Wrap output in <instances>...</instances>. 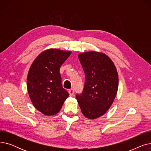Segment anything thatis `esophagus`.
<instances>
[{"label":"esophagus","mask_w":151,"mask_h":151,"mask_svg":"<svg viewBox=\"0 0 151 151\" xmlns=\"http://www.w3.org/2000/svg\"><path fill=\"white\" fill-rule=\"evenodd\" d=\"M74 92H75V91H74V90L73 89H70L68 91V93H69L70 96H72L74 94Z\"/></svg>","instance_id":"34e87169"}]
</instances>
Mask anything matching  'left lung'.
<instances>
[{
  "instance_id": "left-lung-1",
  "label": "left lung",
  "mask_w": 151,
  "mask_h": 151,
  "mask_svg": "<svg viewBox=\"0 0 151 151\" xmlns=\"http://www.w3.org/2000/svg\"><path fill=\"white\" fill-rule=\"evenodd\" d=\"M79 60L85 74L83 92L76 94L82 113L95 119L106 113L116 96L119 78L113 61L105 54L89 51L80 53Z\"/></svg>"
}]
</instances>
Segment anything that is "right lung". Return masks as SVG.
Returning a JSON list of instances; mask_svg holds the SVG:
<instances>
[{"label":"right lung","mask_w":151,"mask_h":151,"mask_svg":"<svg viewBox=\"0 0 151 151\" xmlns=\"http://www.w3.org/2000/svg\"><path fill=\"white\" fill-rule=\"evenodd\" d=\"M71 52L49 49L40 54L29 69V96L34 107L45 115L58 113L69 96L63 88L59 70Z\"/></svg>","instance_id":"1"}]
</instances>
